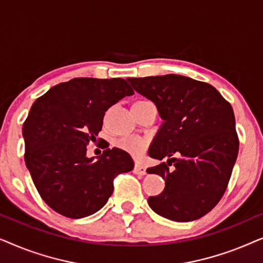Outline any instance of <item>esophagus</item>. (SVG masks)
<instances>
[{
  "instance_id": "esophagus-1",
  "label": "esophagus",
  "mask_w": 263,
  "mask_h": 263,
  "mask_svg": "<svg viewBox=\"0 0 263 263\" xmlns=\"http://www.w3.org/2000/svg\"><path fill=\"white\" fill-rule=\"evenodd\" d=\"M134 174H135V175H141V176L146 175V167L142 166L141 164L136 163V164L134 165Z\"/></svg>"
}]
</instances>
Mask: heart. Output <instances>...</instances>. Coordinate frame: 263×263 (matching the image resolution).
I'll return each instance as SVG.
<instances>
[{
  "instance_id": "heart-1",
  "label": "heart",
  "mask_w": 263,
  "mask_h": 263,
  "mask_svg": "<svg viewBox=\"0 0 263 263\" xmlns=\"http://www.w3.org/2000/svg\"><path fill=\"white\" fill-rule=\"evenodd\" d=\"M116 143L121 149L125 151V152L130 154V156L136 158L141 157L147 147V142L145 140L136 138H121L120 140H117Z\"/></svg>"
}]
</instances>
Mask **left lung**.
Returning <instances> with one entry per match:
<instances>
[{
    "label": "left lung",
    "mask_w": 263,
    "mask_h": 263,
    "mask_svg": "<svg viewBox=\"0 0 263 263\" xmlns=\"http://www.w3.org/2000/svg\"><path fill=\"white\" fill-rule=\"evenodd\" d=\"M127 80L156 104L164 121L148 156L159 160L167 157V164L147 172L161 176L165 188L148 197L149 207L160 217L179 222L203 217L224 195L238 154L232 106L212 85L183 75ZM175 153L182 158H171ZM172 162L175 168L170 172Z\"/></svg>",
    "instance_id": "left-lung-1"
}]
</instances>
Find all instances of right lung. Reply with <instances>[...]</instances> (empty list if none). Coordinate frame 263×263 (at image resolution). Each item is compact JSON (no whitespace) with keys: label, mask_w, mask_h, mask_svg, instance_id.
<instances>
[{"label":"right lung","mask_w":263,"mask_h":263,"mask_svg":"<svg viewBox=\"0 0 263 263\" xmlns=\"http://www.w3.org/2000/svg\"><path fill=\"white\" fill-rule=\"evenodd\" d=\"M124 79L75 78L35 100L23 127L25 163L39 195L57 213L88 217L112 195L117 175L134 168L123 149L88 158L86 146L102 130L105 111L133 96Z\"/></svg>","instance_id":"right-lung-1"}]
</instances>
